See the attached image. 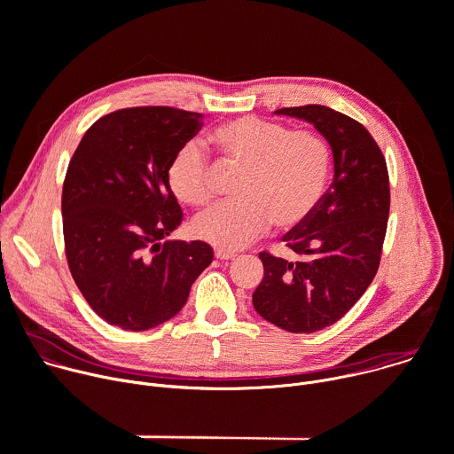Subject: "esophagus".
Wrapping results in <instances>:
<instances>
[{
	"mask_svg": "<svg viewBox=\"0 0 454 454\" xmlns=\"http://www.w3.org/2000/svg\"><path fill=\"white\" fill-rule=\"evenodd\" d=\"M215 258H219V261H233L235 253L224 251V249H215Z\"/></svg>",
	"mask_w": 454,
	"mask_h": 454,
	"instance_id": "34e87169",
	"label": "esophagus"
}]
</instances>
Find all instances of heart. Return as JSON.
<instances>
[{"label": "heart", "instance_id": "heart-1", "mask_svg": "<svg viewBox=\"0 0 454 454\" xmlns=\"http://www.w3.org/2000/svg\"><path fill=\"white\" fill-rule=\"evenodd\" d=\"M224 167L242 168L237 201L196 217L193 233L201 240L233 251L261 237L270 224L289 231L317 208L331 174V147L310 129L240 116L217 127L210 137ZM176 196L193 207L214 200V167L198 144L179 147L168 167Z\"/></svg>", "mask_w": 454, "mask_h": 454}]
</instances>
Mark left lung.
Segmentation results:
<instances>
[{
  "label": "left lung",
  "instance_id": "1",
  "mask_svg": "<svg viewBox=\"0 0 454 454\" xmlns=\"http://www.w3.org/2000/svg\"><path fill=\"white\" fill-rule=\"evenodd\" d=\"M310 121L334 154V179L298 228L284 235L296 261L258 254L264 278L253 307L273 325L317 333L341 319L372 284L390 214V177L377 142L357 120L327 106L277 109Z\"/></svg>",
  "mask_w": 454,
  "mask_h": 454
}]
</instances>
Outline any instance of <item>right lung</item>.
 <instances>
[{
  "mask_svg": "<svg viewBox=\"0 0 454 454\" xmlns=\"http://www.w3.org/2000/svg\"><path fill=\"white\" fill-rule=\"evenodd\" d=\"M203 114L167 106L113 111L82 137L62 184L68 268L90 307L121 331L174 317L214 261L203 240H166L183 221L168 167Z\"/></svg>",
  "mask_w": 454,
  "mask_h": 454,
  "instance_id": "right-lung-1",
  "label": "right lung"
}]
</instances>
